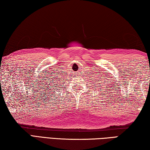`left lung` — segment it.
Masks as SVG:
<instances>
[{
    "label": "left lung",
    "mask_w": 150,
    "mask_h": 150,
    "mask_svg": "<svg viewBox=\"0 0 150 150\" xmlns=\"http://www.w3.org/2000/svg\"><path fill=\"white\" fill-rule=\"evenodd\" d=\"M101 82H98V81H96V82H97V83H94V86H96V88H98L97 89V90H100V91H101V89H102V90H103V89H105V88H105V87H104V86H107V85H109L108 83H105V80H104V82H103V80H100ZM104 83L103 84V83ZM107 83V84L105 85V83ZM105 85V86H104V85Z\"/></svg>",
    "instance_id": "left-lung-1"
}]
</instances>
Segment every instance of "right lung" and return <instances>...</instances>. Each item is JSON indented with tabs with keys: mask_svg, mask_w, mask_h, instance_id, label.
<instances>
[{
	"mask_svg": "<svg viewBox=\"0 0 150 150\" xmlns=\"http://www.w3.org/2000/svg\"><path fill=\"white\" fill-rule=\"evenodd\" d=\"M53 82H54V81H53ZM55 85H56V86H57V84H55Z\"/></svg>",
	"mask_w": 150,
	"mask_h": 150,
	"instance_id": "add662e5",
	"label": "right lung"
}]
</instances>
